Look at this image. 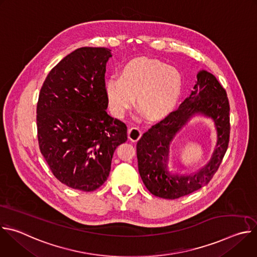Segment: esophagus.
Returning <instances> with one entry per match:
<instances>
[{"label": "esophagus", "instance_id": "1", "mask_svg": "<svg viewBox=\"0 0 257 257\" xmlns=\"http://www.w3.org/2000/svg\"><path fill=\"white\" fill-rule=\"evenodd\" d=\"M141 136V131L138 127H131L129 130H128V138L131 140V141H136L140 138Z\"/></svg>", "mask_w": 257, "mask_h": 257}]
</instances>
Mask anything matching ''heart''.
<instances>
[{
	"label": "heart",
	"mask_w": 257,
	"mask_h": 257,
	"mask_svg": "<svg viewBox=\"0 0 257 257\" xmlns=\"http://www.w3.org/2000/svg\"><path fill=\"white\" fill-rule=\"evenodd\" d=\"M182 89L180 72L152 58H135L127 62L120 76L104 81V91L111 112L122 117L134 102L152 121L164 118L176 103Z\"/></svg>",
	"instance_id": "b5f03b06"
}]
</instances>
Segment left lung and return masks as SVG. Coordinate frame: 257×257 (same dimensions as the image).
<instances>
[{
	"label": "left lung",
	"instance_id": "1",
	"mask_svg": "<svg viewBox=\"0 0 257 257\" xmlns=\"http://www.w3.org/2000/svg\"><path fill=\"white\" fill-rule=\"evenodd\" d=\"M230 105L226 90L210 72L200 70L193 90L179 108L149 129L137 141L138 171L145 187L155 196L176 199L205 186L227 152L230 137ZM214 122L217 144L210 162L193 174L173 173L168 168L169 145L194 116Z\"/></svg>",
	"mask_w": 257,
	"mask_h": 257
}]
</instances>
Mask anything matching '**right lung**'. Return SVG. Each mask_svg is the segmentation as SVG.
<instances>
[{"mask_svg":"<svg viewBox=\"0 0 257 257\" xmlns=\"http://www.w3.org/2000/svg\"><path fill=\"white\" fill-rule=\"evenodd\" d=\"M106 48L83 47L49 73L36 107L42 155L63 184L85 192L108 177L114 152L127 140V126L106 113Z\"/></svg>","mask_w":257,"mask_h":257,"instance_id":"right-lung-1","label":"right lung"}]
</instances>
